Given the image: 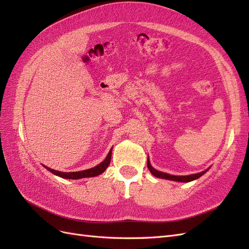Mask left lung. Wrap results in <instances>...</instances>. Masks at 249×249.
Segmentation results:
<instances>
[{"instance_id": "left-lung-1", "label": "left lung", "mask_w": 249, "mask_h": 249, "mask_svg": "<svg viewBox=\"0 0 249 249\" xmlns=\"http://www.w3.org/2000/svg\"><path fill=\"white\" fill-rule=\"evenodd\" d=\"M147 167L150 170V173L154 175L157 178H160V179H166V180H171V181H177V182H190V181H194L199 179L200 177H202L204 174L206 173V171L209 169H206L202 171V173L199 174H195V175H189V176H173V175H169V174H165L162 173V171H159L157 169H155L154 167L150 165L149 162V159H147Z\"/></svg>"}]
</instances>
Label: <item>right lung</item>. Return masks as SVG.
<instances>
[{"label":"right lung","instance_id":"obj_1","mask_svg":"<svg viewBox=\"0 0 249 249\" xmlns=\"http://www.w3.org/2000/svg\"><path fill=\"white\" fill-rule=\"evenodd\" d=\"M111 150L108 152L107 157L105 158V160L103 162H101L99 165H97L95 167L89 168L86 170H82V171H72V173H62V171H58L54 170L52 168H48L45 165H43L44 167L47 168L50 173H53V175L58 176L60 178H64V179H72V180H76V179H83V178H90V177H97L101 174H103L104 171L106 170V168L108 167V165L110 164V160H111Z\"/></svg>","mask_w":249,"mask_h":249}]
</instances>
